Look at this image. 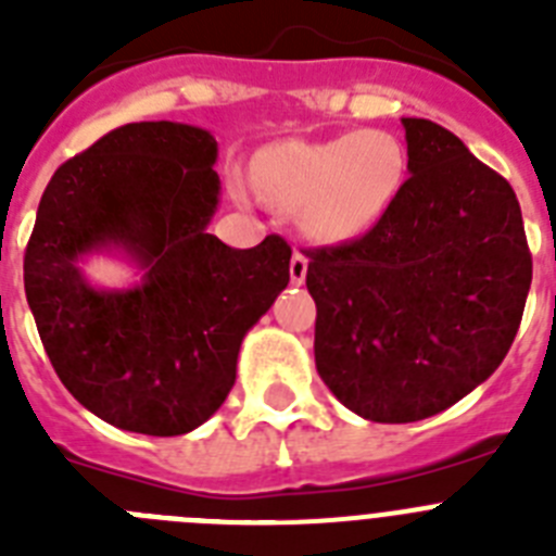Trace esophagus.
Segmentation results:
<instances>
[{
    "mask_svg": "<svg viewBox=\"0 0 556 556\" xmlns=\"http://www.w3.org/2000/svg\"><path fill=\"white\" fill-rule=\"evenodd\" d=\"M306 273H308V258L303 253H294L292 262H289V278H292V283L301 287V283L306 281Z\"/></svg>",
    "mask_w": 556,
    "mask_h": 556,
    "instance_id": "esophagus-1",
    "label": "esophagus"
}]
</instances>
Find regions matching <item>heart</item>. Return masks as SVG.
Masks as SVG:
<instances>
[{
    "mask_svg": "<svg viewBox=\"0 0 556 556\" xmlns=\"http://www.w3.org/2000/svg\"><path fill=\"white\" fill-rule=\"evenodd\" d=\"M409 178V150L395 132L356 130L328 141H281L255 164V184L301 208L323 242L362 239L384 223Z\"/></svg>",
    "mask_w": 556,
    "mask_h": 556,
    "instance_id": "b5f03b06",
    "label": "heart"
}]
</instances>
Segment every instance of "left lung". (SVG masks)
Returning a JSON list of instances; mask_svg holds the SVG:
<instances>
[{"label": "left lung", "instance_id": "left-lung-1", "mask_svg": "<svg viewBox=\"0 0 556 556\" xmlns=\"http://www.w3.org/2000/svg\"><path fill=\"white\" fill-rule=\"evenodd\" d=\"M401 125L409 178L390 217L362 239L306 250L317 372L376 424L424 420L488 381L532 287L513 186L445 127Z\"/></svg>", "mask_w": 556, "mask_h": 556}]
</instances>
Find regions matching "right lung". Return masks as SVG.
Returning a JSON list of instances; mask_svg holds the SVG:
<instances>
[{
  "mask_svg": "<svg viewBox=\"0 0 556 556\" xmlns=\"http://www.w3.org/2000/svg\"><path fill=\"white\" fill-rule=\"evenodd\" d=\"M219 147L184 122H132L52 175L24 253V292L58 378L116 429L189 434L225 404L242 339L289 283L292 250L208 233ZM94 254L140 273L97 288Z\"/></svg>",
  "mask_w": 556,
  "mask_h": 556,
  "instance_id": "add662e5",
  "label": "right lung"
}]
</instances>
